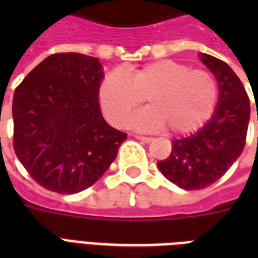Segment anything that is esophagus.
Here are the masks:
<instances>
[{"instance_id":"1","label":"esophagus","mask_w":258,"mask_h":258,"mask_svg":"<svg viewBox=\"0 0 258 258\" xmlns=\"http://www.w3.org/2000/svg\"><path fill=\"white\" fill-rule=\"evenodd\" d=\"M134 137L137 138V139H139V141L146 142V143H150V142L153 141V138H150V137H143V135H134Z\"/></svg>"}]
</instances>
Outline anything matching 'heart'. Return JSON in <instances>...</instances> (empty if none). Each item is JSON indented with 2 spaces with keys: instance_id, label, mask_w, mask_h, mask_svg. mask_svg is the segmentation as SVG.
I'll use <instances>...</instances> for the list:
<instances>
[{
  "instance_id": "heart-1",
  "label": "heart",
  "mask_w": 258,
  "mask_h": 258,
  "mask_svg": "<svg viewBox=\"0 0 258 258\" xmlns=\"http://www.w3.org/2000/svg\"><path fill=\"white\" fill-rule=\"evenodd\" d=\"M145 97L150 107L131 117L134 127L149 131L169 127L174 134H188L212 117L220 87L209 71L192 70L174 60H158L135 70H113L99 87L103 112L116 125L124 124Z\"/></svg>"
}]
</instances>
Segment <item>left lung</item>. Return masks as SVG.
I'll use <instances>...</instances> for the list:
<instances>
[{"instance_id":"8db88e82","label":"left lung","mask_w":258,"mask_h":258,"mask_svg":"<svg viewBox=\"0 0 258 258\" xmlns=\"http://www.w3.org/2000/svg\"><path fill=\"white\" fill-rule=\"evenodd\" d=\"M200 58L218 82L216 111L197 133L172 142L170 157L158 162L162 174L184 190L208 187L228 171L244 150L250 117L248 93L232 68L210 54Z\"/></svg>"}]
</instances>
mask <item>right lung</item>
<instances>
[{
	"label": "right lung",
	"instance_id": "right-lung-1",
	"mask_svg": "<svg viewBox=\"0 0 258 258\" xmlns=\"http://www.w3.org/2000/svg\"><path fill=\"white\" fill-rule=\"evenodd\" d=\"M103 78L99 58L54 53L14 91V153L46 190L75 194L92 186L127 139V134L112 128L101 115Z\"/></svg>",
	"mask_w": 258,
	"mask_h": 258
}]
</instances>
